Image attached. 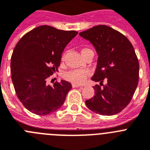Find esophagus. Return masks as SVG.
Masks as SVG:
<instances>
[{
  "label": "esophagus",
  "mask_w": 150,
  "mask_h": 150,
  "mask_svg": "<svg viewBox=\"0 0 150 150\" xmlns=\"http://www.w3.org/2000/svg\"><path fill=\"white\" fill-rule=\"evenodd\" d=\"M71 86H72V88H79V87H81L80 84H75V83H72V84H71Z\"/></svg>",
  "instance_id": "obj_1"
}]
</instances>
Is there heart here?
<instances>
[{
    "instance_id": "b5f03b06",
    "label": "heart",
    "mask_w": 150,
    "mask_h": 150,
    "mask_svg": "<svg viewBox=\"0 0 150 150\" xmlns=\"http://www.w3.org/2000/svg\"><path fill=\"white\" fill-rule=\"evenodd\" d=\"M90 50L88 48H84L81 50V53H84L85 52ZM90 75V71L88 70H82V69H74L68 71L65 74V79L67 81L71 83L75 84H82L86 81L88 75Z\"/></svg>"
}]
</instances>
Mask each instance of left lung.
Instances as JSON below:
<instances>
[{"label":"left lung","mask_w":150,"mask_h":150,"mask_svg":"<svg viewBox=\"0 0 150 150\" xmlns=\"http://www.w3.org/2000/svg\"><path fill=\"white\" fill-rule=\"evenodd\" d=\"M89 41L98 54L97 69L91 79L100 81L95 95L86 100L91 111L102 115L120 112L131 102L139 80V62L134 47L125 36L105 25L79 33ZM103 80L107 84H102Z\"/></svg>","instance_id":"1"}]
</instances>
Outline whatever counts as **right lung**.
<instances>
[{
  "mask_svg": "<svg viewBox=\"0 0 150 150\" xmlns=\"http://www.w3.org/2000/svg\"><path fill=\"white\" fill-rule=\"evenodd\" d=\"M77 34L41 25L16 44L11 57V77L18 98L28 111L45 115L62 106L71 84L62 80L50 86L47 80L58 71L62 52Z\"/></svg>",
  "mask_w": 150,
  "mask_h": 150,
  "instance_id": "1",
  "label": "right lung"
}]
</instances>
